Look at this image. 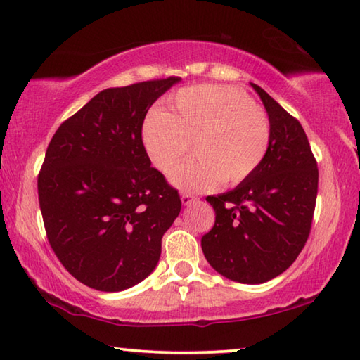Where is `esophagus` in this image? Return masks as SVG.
Masks as SVG:
<instances>
[{
  "label": "esophagus",
  "instance_id": "obj_1",
  "mask_svg": "<svg viewBox=\"0 0 360 360\" xmlns=\"http://www.w3.org/2000/svg\"><path fill=\"white\" fill-rule=\"evenodd\" d=\"M195 200H197V197H193V195H191V193H182L181 195L182 205H191L192 202H195Z\"/></svg>",
  "mask_w": 360,
  "mask_h": 360
}]
</instances>
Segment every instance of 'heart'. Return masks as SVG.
<instances>
[{
    "mask_svg": "<svg viewBox=\"0 0 360 360\" xmlns=\"http://www.w3.org/2000/svg\"><path fill=\"white\" fill-rule=\"evenodd\" d=\"M152 165L188 192H206L219 182L236 186L252 176L266 157L271 125L265 109L238 89L195 85L173 96L169 112L152 109L141 130Z\"/></svg>",
    "mask_w": 360,
    "mask_h": 360,
    "instance_id": "1",
    "label": "heart"
}]
</instances>
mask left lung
<instances>
[{
  "instance_id": "left-lung-1",
  "label": "left lung",
  "mask_w": 360,
  "mask_h": 360,
  "mask_svg": "<svg viewBox=\"0 0 360 360\" xmlns=\"http://www.w3.org/2000/svg\"><path fill=\"white\" fill-rule=\"evenodd\" d=\"M271 125L266 157L233 191L206 197L216 221L203 235L206 260L222 276L262 284L294 264L307 243L318 197V162L294 115L251 84Z\"/></svg>"
}]
</instances>
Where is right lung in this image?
I'll list each match as a JSON object with an SVG mask.
<instances>
[{"mask_svg": "<svg viewBox=\"0 0 360 360\" xmlns=\"http://www.w3.org/2000/svg\"><path fill=\"white\" fill-rule=\"evenodd\" d=\"M179 77L106 89L58 127L38 174L49 245L77 281L103 292L141 283L162 252L181 197L150 167L141 130Z\"/></svg>", "mask_w": 360, "mask_h": 360, "instance_id": "add662e5", "label": "right lung"}]
</instances>
